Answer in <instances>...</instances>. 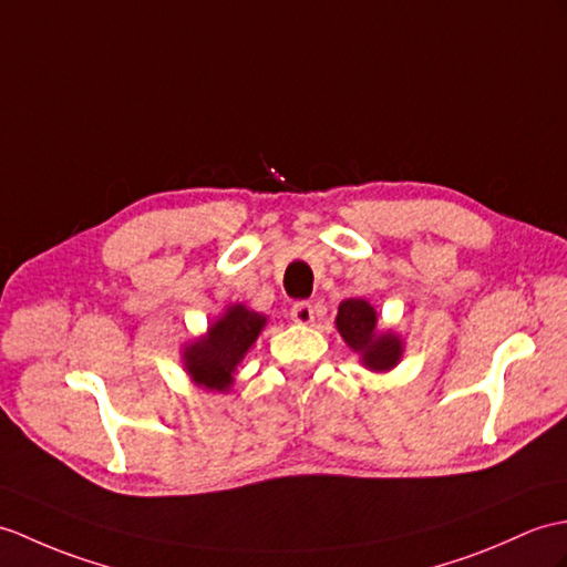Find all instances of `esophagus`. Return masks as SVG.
<instances>
[{"label": "esophagus", "instance_id": "obj_1", "mask_svg": "<svg viewBox=\"0 0 567 567\" xmlns=\"http://www.w3.org/2000/svg\"><path fill=\"white\" fill-rule=\"evenodd\" d=\"M292 321L299 326H309L313 321V307L309 301H299V305L292 307Z\"/></svg>", "mask_w": 567, "mask_h": 567}]
</instances>
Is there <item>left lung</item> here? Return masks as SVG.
Returning a JSON list of instances; mask_svg holds the SVG:
<instances>
[{"label":"left lung","mask_w":567,"mask_h":567,"mask_svg":"<svg viewBox=\"0 0 567 567\" xmlns=\"http://www.w3.org/2000/svg\"><path fill=\"white\" fill-rule=\"evenodd\" d=\"M336 328L346 346L360 354L364 370L386 374L403 360V338L389 328H379L377 309L367 299L340 301Z\"/></svg>","instance_id":"8db88e82"}]
</instances>
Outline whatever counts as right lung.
Masks as SVG:
<instances>
[{
	"label": "right lung",
	"mask_w": 567,
	"mask_h": 567,
	"mask_svg": "<svg viewBox=\"0 0 567 567\" xmlns=\"http://www.w3.org/2000/svg\"><path fill=\"white\" fill-rule=\"evenodd\" d=\"M266 323V313L248 309L239 301L227 305V309L207 326L203 336L183 343V370H186L195 386L229 393L236 367L244 362L246 352L251 350Z\"/></svg>",
	"instance_id": "add662e5"
}]
</instances>
